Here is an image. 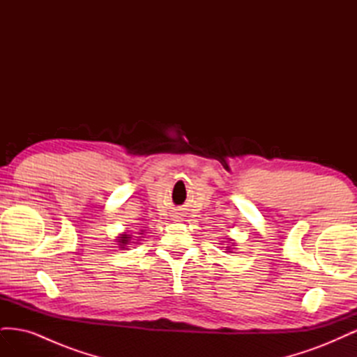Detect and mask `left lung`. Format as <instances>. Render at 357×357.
<instances>
[{"mask_svg":"<svg viewBox=\"0 0 357 357\" xmlns=\"http://www.w3.org/2000/svg\"><path fill=\"white\" fill-rule=\"evenodd\" d=\"M226 250H228V248H226Z\"/></svg>","mask_w":357,"mask_h":357,"instance_id":"left-lung-1","label":"left lung"}]
</instances>
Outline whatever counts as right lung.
Masks as SVG:
<instances>
[{"instance_id": "1", "label": "right lung", "mask_w": 357, "mask_h": 357, "mask_svg": "<svg viewBox=\"0 0 357 357\" xmlns=\"http://www.w3.org/2000/svg\"><path fill=\"white\" fill-rule=\"evenodd\" d=\"M129 241H131V236H129L128 234H123L122 236H119V241H117V243H119V245H121V247L123 248V247H126V244H128Z\"/></svg>"}]
</instances>
